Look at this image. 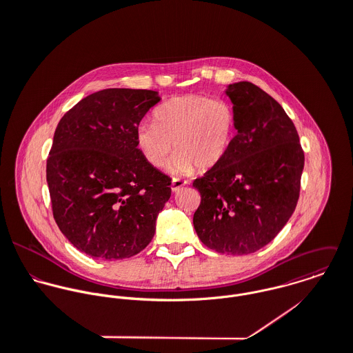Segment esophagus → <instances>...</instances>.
Returning <instances> with one entry per match:
<instances>
[{
	"mask_svg": "<svg viewBox=\"0 0 353 353\" xmlns=\"http://www.w3.org/2000/svg\"><path fill=\"white\" fill-rule=\"evenodd\" d=\"M188 185V182L186 181H182V179H176V178H174L172 179V182H171V190L174 192V193H176V192H179L183 186H186Z\"/></svg>",
	"mask_w": 353,
	"mask_h": 353,
	"instance_id": "esophagus-1",
	"label": "esophagus"
}]
</instances>
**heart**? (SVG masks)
I'll list each match as a JSON object with an SVG mask.
<instances>
[{
	"label": "heart",
	"mask_w": 353,
	"mask_h": 353,
	"mask_svg": "<svg viewBox=\"0 0 353 353\" xmlns=\"http://www.w3.org/2000/svg\"><path fill=\"white\" fill-rule=\"evenodd\" d=\"M154 123L144 122L136 130L137 148L152 167H161L171 144L172 174H189L197 167L208 171L219 165L232 147L236 114L225 101L201 95H183L156 108Z\"/></svg>",
	"instance_id": "heart-1"
}]
</instances>
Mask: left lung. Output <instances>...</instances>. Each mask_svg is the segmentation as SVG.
I'll return each instance as SVG.
<instances>
[{
    "mask_svg": "<svg viewBox=\"0 0 353 353\" xmlns=\"http://www.w3.org/2000/svg\"><path fill=\"white\" fill-rule=\"evenodd\" d=\"M225 94L238 133L225 159L193 182L201 194L193 224L206 248L245 255L272 242L292 216L304 152L291 118L259 87L239 81Z\"/></svg>",
    "mask_w": 353,
    "mask_h": 353,
    "instance_id": "1",
    "label": "left lung"
}]
</instances>
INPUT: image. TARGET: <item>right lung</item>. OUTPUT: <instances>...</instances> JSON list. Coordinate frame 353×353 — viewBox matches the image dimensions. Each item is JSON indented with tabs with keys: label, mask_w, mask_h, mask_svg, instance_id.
<instances>
[{
	"label": "right lung",
	"mask_w": 353,
	"mask_h": 353,
	"mask_svg": "<svg viewBox=\"0 0 353 353\" xmlns=\"http://www.w3.org/2000/svg\"><path fill=\"white\" fill-rule=\"evenodd\" d=\"M159 101L150 90H103L72 107L55 129L46 165L52 216L92 258H130L154 235L171 179L139 151L136 130Z\"/></svg>",
	"instance_id": "add662e5"
}]
</instances>
